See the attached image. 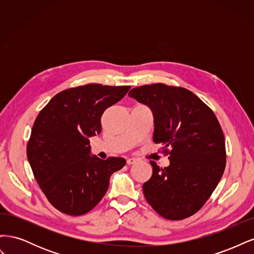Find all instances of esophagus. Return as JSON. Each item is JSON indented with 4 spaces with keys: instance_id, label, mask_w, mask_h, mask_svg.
<instances>
[{
    "instance_id": "obj_1",
    "label": "esophagus",
    "mask_w": 254,
    "mask_h": 254,
    "mask_svg": "<svg viewBox=\"0 0 254 254\" xmlns=\"http://www.w3.org/2000/svg\"><path fill=\"white\" fill-rule=\"evenodd\" d=\"M136 162H137V159H135V158H128V159H127V164H128V165L134 164V163H136Z\"/></svg>"
}]
</instances>
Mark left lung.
I'll return each mask as SVG.
<instances>
[{
	"mask_svg": "<svg viewBox=\"0 0 254 254\" xmlns=\"http://www.w3.org/2000/svg\"><path fill=\"white\" fill-rule=\"evenodd\" d=\"M129 97L147 106L156 144L168 151L170 165H152L143 193L161 216L179 220L195 214L216 189L226 167L225 136L214 112L193 92L163 83L132 89Z\"/></svg>",
	"mask_w": 254,
	"mask_h": 254,
	"instance_id": "left-lung-1",
	"label": "left lung"
}]
</instances>
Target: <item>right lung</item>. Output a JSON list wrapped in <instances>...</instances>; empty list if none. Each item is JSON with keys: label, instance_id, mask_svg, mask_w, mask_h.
<instances>
[{"label": "right lung", "instance_id": "1", "mask_svg": "<svg viewBox=\"0 0 254 254\" xmlns=\"http://www.w3.org/2000/svg\"><path fill=\"white\" fill-rule=\"evenodd\" d=\"M130 87L89 83L61 91L38 114L27 159L48 200L60 212L82 215L102 200L123 158L92 156L90 137L102 131L101 118Z\"/></svg>", "mask_w": 254, "mask_h": 254}]
</instances>
